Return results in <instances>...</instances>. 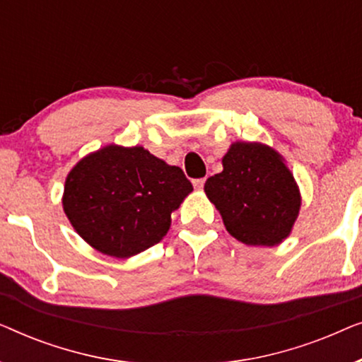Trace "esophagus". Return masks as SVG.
Wrapping results in <instances>:
<instances>
[{"instance_id":"34e87169","label":"esophagus","mask_w":362,"mask_h":362,"mask_svg":"<svg viewBox=\"0 0 362 362\" xmlns=\"http://www.w3.org/2000/svg\"><path fill=\"white\" fill-rule=\"evenodd\" d=\"M204 182H206V177H199V180L192 181V185H194L196 189H202V187H204Z\"/></svg>"}]
</instances>
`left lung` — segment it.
<instances>
[{
    "label": "left lung",
    "mask_w": 362,
    "mask_h": 362,
    "mask_svg": "<svg viewBox=\"0 0 362 362\" xmlns=\"http://www.w3.org/2000/svg\"><path fill=\"white\" fill-rule=\"evenodd\" d=\"M204 191L227 232L247 245H279L290 235L301 197L291 171L270 146L235 141Z\"/></svg>",
    "instance_id": "8db88e82"
}]
</instances>
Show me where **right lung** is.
Instances as JSON below:
<instances>
[{"mask_svg":"<svg viewBox=\"0 0 362 362\" xmlns=\"http://www.w3.org/2000/svg\"><path fill=\"white\" fill-rule=\"evenodd\" d=\"M192 191L181 168L143 146L108 145L67 175L62 206L78 235L102 254L128 259L158 244Z\"/></svg>","mask_w":362,"mask_h":362,"instance_id":"obj_1","label":"right lung"}]
</instances>
